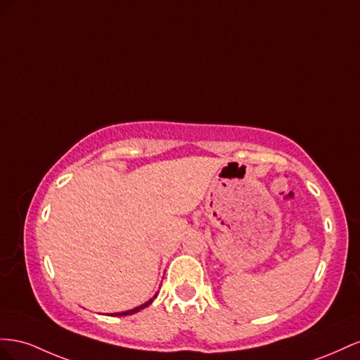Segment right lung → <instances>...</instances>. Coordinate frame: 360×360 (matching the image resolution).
<instances>
[{
  "label": "right lung",
  "instance_id": "right-lung-1",
  "mask_svg": "<svg viewBox=\"0 0 360 360\" xmlns=\"http://www.w3.org/2000/svg\"><path fill=\"white\" fill-rule=\"evenodd\" d=\"M157 297V294L153 295V299H155ZM153 299H150V300H148L146 303H143V304H140V306H137V307H134V309H129V311H125V312H116V314H111L112 316H122V315H132V314H136V312H139V311H141V309H145V307H148L152 302H153Z\"/></svg>",
  "mask_w": 360,
  "mask_h": 360
}]
</instances>
